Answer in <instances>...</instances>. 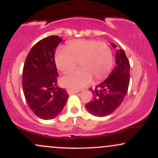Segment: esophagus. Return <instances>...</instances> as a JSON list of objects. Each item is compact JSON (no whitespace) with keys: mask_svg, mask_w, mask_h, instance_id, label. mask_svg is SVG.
<instances>
[{"mask_svg":"<svg viewBox=\"0 0 158 158\" xmlns=\"http://www.w3.org/2000/svg\"><path fill=\"white\" fill-rule=\"evenodd\" d=\"M67 91H68V93L69 95H70V94H76V93H77L78 90H71V89H67Z\"/></svg>","mask_w":158,"mask_h":158,"instance_id":"obj_1","label":"esophagus"}]
</instances>
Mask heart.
<instances>
[{
    "mask_svg": "<svg viewBox=\"0 0 158 158\" xmlns=\"http://www.w3.org/2000/svg\"><path fill=\"white\" fill-rule=\"evenodd\" d=\"M78 61L81 68L61 79L62 84L72 90L86 86L92 77L97 81L108 77L113 65V55L106 43L90 39L69 41L65 50L59 49L56 52V67L63 73L72 71Z\"/></svg>",
    "mask_w": 158,
    "mask_h": 158,
    "instance_id": "1",
    "label": "heart"
}]
</instances>
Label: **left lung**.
<instances>
[{
  "mask_svg": "<svg viewBox=\"0 0 158 158\" xmlns=\"http://www.w3.org/2000/svg\"><path fill=\"white\" fill-rule=\"evenodd\" d=\"M116 48V45L111 43ZM130 81V64L122 49L117 50L116 65L108 77L92 90L93 99L86 104L90 114L97 117H106L119 106L126 97Z\"/></svg>",
  "mask_w": 158,
  "mask_h": 158,
  "instance_id": "1",
  "label": "left lung"
}]
</instances>
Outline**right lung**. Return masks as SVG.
<instances>
[{
    "instance_id": "add662e5",
    "label": "right lung",
    "mask_w": 158,
    "mask_h": 158,
    "mask_svg": "<svg viewBox=\"0 0 158 158\" xmlns=\"http://www.w3.org/2000/svg\"><path fill=\"white\" fill-rule=\"evenodd\" d=\"M61 40L57 35L41 39L31 48L23 65L22 86L25 99L32 112L43 119L57 117L69 97L66 90L56 86L59 74L55 52Z\"/></svg>"
}]
</instances>
